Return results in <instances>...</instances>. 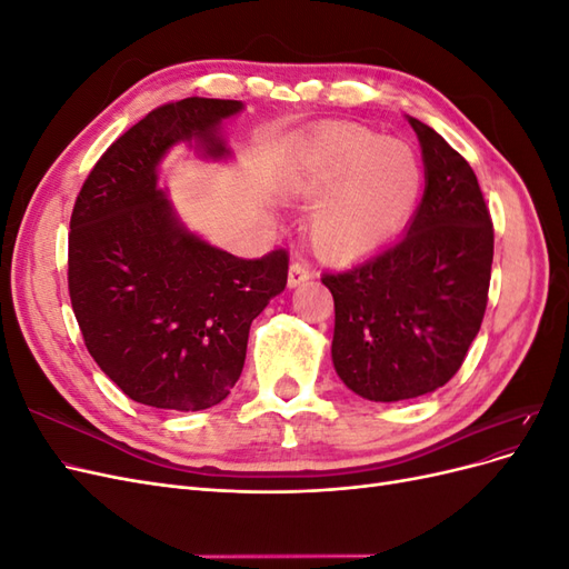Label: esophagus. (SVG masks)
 Masks as SVG:
<instances>
[{"instance_id": "obj_1", "label": "esophagus", "mask_w": 569, "mask_h": 569, "mask_svg": "<svg viewBox=\"0 0 569 569\" xmlns=\"http://www.w3.org/2000/svg\"><path fill=\"white\" fill-rule=\"evenodd\" d=\"M308 278H311V266H308L306 261H295V263L289 266V278H287L289 287H299Z\"/></svg>"}]
</instances>
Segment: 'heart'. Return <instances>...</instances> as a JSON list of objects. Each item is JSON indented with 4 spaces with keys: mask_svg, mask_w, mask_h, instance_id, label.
Listing matches in <instances>:
<instances>
[{
    "mask_svg": "<svg viewBox=\"0 0 569 569\" xmlns=\"http://www.w3.org/2000/svg\"><path fill=\"white\" fill-rule=\"evenodd\" d=\"M420 184V161L410 147L360 128L318 137L289 182L303 201L331 197L311 222L325 258H351L382 242L412 211Z\"/></svg>",
    "mask_w": 569,
    "mask_h": 569,
    "instance_id": "heart-1",
    "label": "heart"
}]
</instances>
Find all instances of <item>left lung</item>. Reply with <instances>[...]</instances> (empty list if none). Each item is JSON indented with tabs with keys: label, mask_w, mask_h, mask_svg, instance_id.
<instances>
[{
	"label": "left lung",
	"mask_w": 569,
	"mask_h": 569,
	"mask_svg": "<svg viewBox=\"0 0 569 569\" xmlns=\"http://www.w3.org/2000/svg\"><path fill=\"white\" fill-rule=\"evenodd\" d=\"M416 130L425 194L393 244L341 272H325L335 297L332 363L368 401L432 393L460 370L487 311L493 226L475 170L439 132Z\"/></svg>",
	"instance_id": "left-lung-1"
}]
</instances>
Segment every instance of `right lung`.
<instances>
[{
  "instance_id": "obj_1",
  "label": "right lung",
  "mask_w": 569,
  "mask_h": 569,
  "mask_svg": "<svg viewBox=\"0 0 569 569\" xmlns=\"http://www.w3.org/2000/svg\"><path fill=\"white\" fill-rule=\"evenodd\" d=\"M234 99L189 97L147 113L84 180L68 234V291L90 356L132 401L203 410L239 380L249 327L287 287L289 256L237 258L189 232L159 187L168 149L226 159Z\"/></svg>"
}]
</instances>
